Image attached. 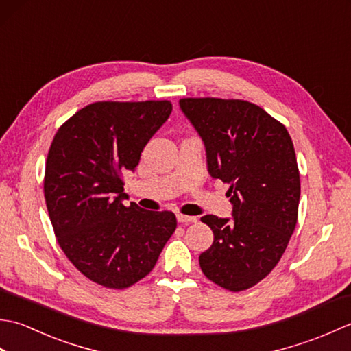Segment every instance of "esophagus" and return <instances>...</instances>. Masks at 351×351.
Returning a JSON list of instances; mask_svg holds the SVG:
<instances>
[{"mask_svg":"<svg viewBox=\"0 0 351 351\" xmlns=\"http://www.w3.org/2000/svg\"><path fill=\"white\" fill-rule=\"evenodd\" d=\"M176 219L180 223H196L197 217H193V215H184V214H178Z\"/></svg>","mask_w":351,"mask_h":351,"instance_id":"34e87169","label":"esophagus"}]
</instances>
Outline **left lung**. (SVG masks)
Returning a JSON list of instances; mask_svg holds the SVG:
<instances>
[{
    "instance_id": "left-lung-1",
    "label": "left lung",
    "mask_w": 351,
    "mask_h": 351,
    "mask_svg": "<svg viewBox=\"0 0 351 351\" xmlns=\"http://www.w3.org/2000/svg\"><path fill=\"white\" fill-rule=\"evenodd\" d=\"M180 107L204 141L210 175L229 184L232 204V219H200L214 241L199 264L211 282L238 293L273 270L295 229L300 175L293 140L247 101L184 98Z\"/></svg>"
}]
</instances>
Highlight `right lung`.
<instances>
[{
	"mask_svg": "<svg viewBox=\"0 0 351 351\" xmlns=\"http://www.w3.org/2000/svg\"><path fill=\"white\" fill-rule=\"evenodd\" d=\"M171 113L169 101L93 102L52 140L43 191L57 241L87 279L123 289L152 271L176 229L170 211L123 205V173Z\"/></svg>",
	"mask_w": 351,
	"mask_h": 351,
	"instance_id": "right-lung-1",
	"label": "right lung"
}]
</instances>
